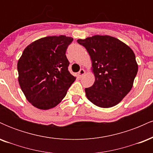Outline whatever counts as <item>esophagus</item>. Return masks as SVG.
<instances>
[{
	"instance_id": "34e87169",
	"label": "esophagus",
	"mask_w": 153,
	"mask_h": 153,
	"mask_svg": "<svg viewBox=\"0 0 153 153\" xmlns=\"http://www.w3.org/2000/svg\"><path fill=\"white\" fill-rule=\"evenodd\" d=\"M85 71H84L83 69H80V71H79L78 73V76H79V77L83 76L84 74H85Z\"/></svg>"
}]
</instances>
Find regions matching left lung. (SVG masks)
I'll use <instances>...</instances> for the list:
<instances>
[{"label":"left lung","mask_w":153,"mask_h":153,"mask_svg":"<svg viewBox=\"0 0 153 153\" xmlns=\"http://www.w3.org/2000/svg\"><path fill=\"white\" fill-rule=\"evenodd\" d=\"M77 42L88 52L95 75L94 85L85 89L87 99L101 108L118 104L131 91L137 73L134 52L118 39L107 35Z\"/></svg>","instance_id":"8db88e82"}]
</instances>
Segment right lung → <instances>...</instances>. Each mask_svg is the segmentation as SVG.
I'll return each instance as SVG.
<instances>
[{"instance_id":"1","label":"right lung","mask_w":153,"mask_h":153,"mask_svg":"<svg viewBox=\"0 0 153 153\" xmlns=\"http://www.w3.org/2000/svg\"><path fill=\"white\" fill-rule=\"evenodd\" d=\"M73 39L46 36L24 49L19 59V82L26 99L36 108H54L66 96L76 78L68 71L66 50Z\"/></svg>"}]
</instances>
